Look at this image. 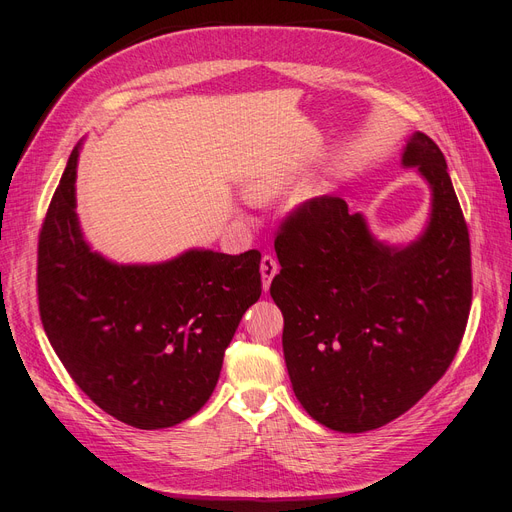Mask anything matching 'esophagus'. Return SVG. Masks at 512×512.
I'll list each match as a JSON object with an SVG mask.
<instances>
[{
	"mask_svg": "<svg viewBox=\"0 0 512 512\" xmlns=\"http://www.w3.org/2000/svg\"><path fill=\"white\" fill-rule=\"evenodd\" d=\"M277 271H280V262H277L271 254H265L260 260V275H262V288H269L271 286V280L277 275Z\"/></svg>",
	"mask_w": 512,
	"mask_h": 512,
	"instance_id": "34e87169",
	"label": "esophagus"
}]
</instances>
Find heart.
<instances>
[{"label":"heart","mask_w":512,"mask_h":512,"mask_svg":"<svg viewBox=\"0 0 512 512\" xmlns=\"http://www.w3.org/2000/svg\"><path fill=\"white\" fill-rule=\"evenodd\" d=\"M290 181V173H286L284 168H271V170H262L256 177H252L245 185V192L254 200H269L273 196L280 194Z\"/></svg>","instance_id":"obj_1"}]
</instances>
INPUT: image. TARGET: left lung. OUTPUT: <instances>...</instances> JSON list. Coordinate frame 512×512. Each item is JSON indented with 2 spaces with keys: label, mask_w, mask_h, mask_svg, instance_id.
Segmentation results:
<instances>
[{
  "label": "left lung",
  "mask_w": 512,
  "mask_h": 512,
  "mask_svg": "<svg viewBox=\"0 0 512 512\" xmlns=\"http://www.w3.org/2000/svg\"><path fill=\"white\" fill-rule=\"evenodd\" d=\"M401 162L431 188L414 243H380L339 196L305 200L275 237L271 297L292 391L333 431L363 433L408 412L446 374L468 324L470 235L444 153L414 132Z\"/></svg>",
  "instance_id": "obj_1"
}]
</instances>
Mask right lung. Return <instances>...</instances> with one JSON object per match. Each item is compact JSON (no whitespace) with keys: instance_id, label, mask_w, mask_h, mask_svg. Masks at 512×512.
Instances as JSON below:
<instances>
[{"instance_id":"add662e5","label":"right lung","mask_w":512,"mask_h":512,"mask_svg":"<svg viewBox=\"0 0 512 512\" xmlns=\"http://www.w3.org/2000/svg\"><path fill=\"white\" fill-rule=\"evenodd\" d=\"M76 145L38 239L46 337L79 389L117 421L173 427L207 404L224 350L262 292L260 252L190 250L160 265L91 252L76 218Z\"/></svg>"}]
</instances>
